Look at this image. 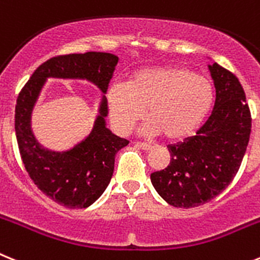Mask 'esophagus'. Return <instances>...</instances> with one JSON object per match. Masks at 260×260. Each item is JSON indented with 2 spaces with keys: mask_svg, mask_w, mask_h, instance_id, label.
<instances>
[{
  "mask_svg": "<svg viewBox=\"0 0 260 260\" xmlns=\"http://www.w3.org/2000/svg\"><path fill=\"white\" fill-rule=\"evenodd\" d=\"M135 146L139 148H142V150H145V151H148V150H151L152 148L151 145H148V143H142V142H137V143H135Z\"/></svg>",
  "mask_w": 260,
  "mask_h": 260,
  "instance_id": "34e87169",
  "label": "esophagus"
}]
</instances>
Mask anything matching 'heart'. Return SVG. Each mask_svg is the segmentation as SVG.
<instances>
[{
    "mask_svg": "<svg viewBox=\"0 0 260 260\" xmlns=\"http://www.w3.org/2000/svg\"><path fill=\"white\" fill-rule=\"evenodd\" d=\"M106 99L119 133L132 130L146 109L150 119L142 133L177 142L201 127L213 105V86L187 67H152L135 72L126 85L113 84Z\"/></svg>",
    "mask_w": 260,
    "mask_h": 260,
    "instance_id": "b5f03b06",
    "label": "heart"
}]
</instances>
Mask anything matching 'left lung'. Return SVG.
<instances>
[{
	"instance_id": "1",
	"label": "left lung",
	"mask_w": 260,
	"mask_h": 260,
	"mask_svg": "<svg viewBox=\"0 0 260 260\" xmlns=\"http://www.w3.org/2000/svg\"><path fill=\"white\" fill-rule=\"evenodd\" d=\"M216 103L196 135L168 146L171 161L151 174L159 196L176 208H194L218 196L241 167L251 133L245 90L232 72L209 64Z\"/></svg>"
}]
</instances>
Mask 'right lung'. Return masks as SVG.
<instances>
[{"mask_svg":"<svg viewBox=\"0 0 260 260\" xmlns=\"http://www.w3.org/2000/svg\"><path fill=\"white\" fill-rule=\"evenodd\" d=\"M118 60L115 55L94 51L52 57L38 67L17 99L15 135L24 168L46 196L67 208L83 209L100 199L112 180L115 154L128 145L106 127L105 94ZM48 78L84 79L102 90L91 133L61 152L44 148L30 127L32 112Z\"/></svg>","mask_w":260,"mask_h":260,"instance_id":"add662e5","label":"right lung"}]
</instances>
